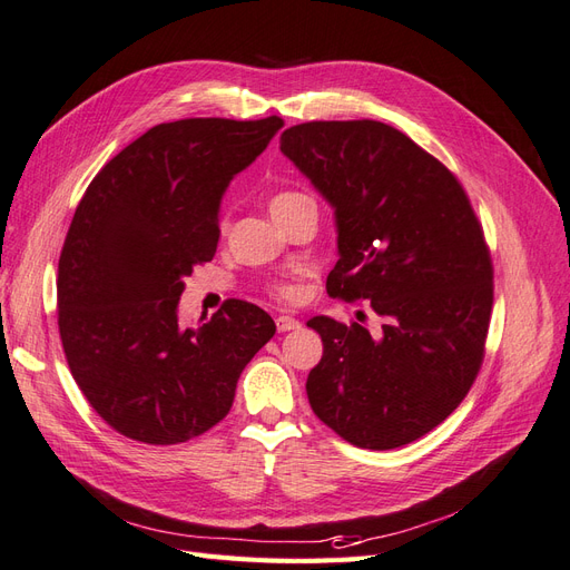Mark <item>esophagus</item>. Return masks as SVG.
I'll list each match as a JSON object with an SVG mask.
<instances>
[{"label":"esophagus","instance_id":"34e87169","mask_svg":"<svg viewBox=\"0 0 570 570\" xmlns=\"http://www.w3.org/2000/svg\"><path fill=\"white\" fill-rule=\"evenodd\" d=\"M298 326H301V322L296 317H288V315H279L277 317V328H279L282 334L293 332V328H298Z\"/></svg>","mask_w":570,"mask_h":570}]
</instances>
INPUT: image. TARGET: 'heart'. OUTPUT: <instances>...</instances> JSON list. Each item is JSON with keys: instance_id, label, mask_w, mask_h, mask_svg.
Returning a JSON list of instances; mask_svg holds the SVG:
<instances>
[{"instance_id": "obj_1", "label": "heart", "mask_w": 570, "mask_h": 570, "mask_svg": "<svg viewBox=\"0 0 570 570\" xmlns=\"http://www.w3.org/2000/svg\"><path fill=\"white\" fill-rule=\"evenodd\" d=\"M312 200H315V198L307 196L305 191L282 189V191H277V194H272V198H269V210H272V215L277 217V219H284L286 215H291L293 210L301 208L303 204H312ZM227 227H229V215L223 213V215H219V232H227ZM269 291H272L277 298H282V301H293V298H296V286L288 284V282L272 284Z\"/></svg>"}]
</instances>
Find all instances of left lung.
I'll return each mask as SVG.
<instances>
[{
  "instance_id": "obj_1",
  "label": "left lung",
  "mask_w": 570,
  "mask_h": 570,
  "mask_svg": "<svg viewBox=\"0 0 570 570\" xmlns=\"http://www.w3.org/2000/svg\"><path fill=\"white\" fill-rule=\"evenodd\" d=\"M282 151L334 206L338 263L326 291L370 301L381 328L312 317L324 355L309 407L347 443L393 450L433 431L481 372L492 261L459 179L379 120H312Z\"/></svg>"
}]
</instances>
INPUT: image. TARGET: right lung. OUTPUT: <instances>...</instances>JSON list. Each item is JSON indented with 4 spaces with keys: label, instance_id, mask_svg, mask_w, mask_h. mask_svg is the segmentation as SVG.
<instances>
[{
    "label": "right lung",
    "instance_id": "add662e5",
    "mask_svg": "<svg viewBox=\"0 0 570 570\" xmlns=\"http://www.w3.org/2000/svg\"><path fill=\"white\" fill-rule=\"evenodd\" d=\"M282 127L279 116L160 122L89 181L59 258V334L82 395L125 438L177 445L219 424L244 366L277 332L246 301L198 328L179 324L177 305L217 250L232 177Z\"/></svg>",
    "mask_w": 570,
    "mask_h": 570
}]
</instances>
